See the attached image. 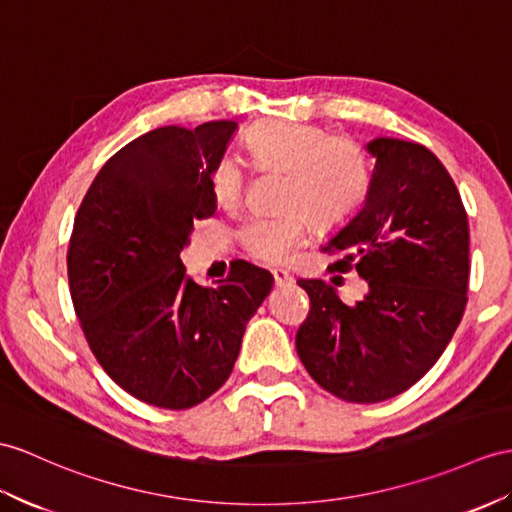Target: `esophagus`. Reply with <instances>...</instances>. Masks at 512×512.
<instances>
[{
	"label": "esophagus",
	"instance_id": "34e87169",
	"mask_svg": "<svg viewBox=\"0 0 512 512\" xmlns=\"http://www.w3.org/2000/svg\"><path fill=\"white\" fill-rule=\"evenodd\" d=\"M273 282H276L278 286H284V284H291L293 282V276L286 269H273Z\"/></svg>",
	"mask_w": 512,
	"mask_h": 512
}]
</instances>
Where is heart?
Returning <instances> with one entry per match:
<instances>
[{
  "instance_id": "1",
  "label": "heart",
  "mask_w": 512,
  "mask_h": 512,
  "mask_svg": "<svg viewBox=\"0 0 512 512\" xmlns=\"http://www.w3.org/2000/svg\"><path fill=\"white\" fill-rule=\"evenodd\" d=\"M245 152L258 169L284 171L280 215H256L243 223L239 239L258 260H282L302 243L306 218L319 230H334L354 217L369 186L363 149L343 136L302 121L267 119L247 130ZM245 191L243 169L223 158L213 171V195L221 208H234Z\"/></svg>"
}]
</instances>
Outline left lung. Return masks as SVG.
Wrapping results in <instances>:
<instances>
[{"mask_svg": "<svg viewBox=\"0 0 512 512\" xmlns=\"http://www.w3.org/2000/svg\"><path fill=\"white\" fill-rule=\"evenodd\" d=\"M358 213L326 249L336 271L356 269L367 293L345 304L323 280H297L310 297L299 360L345 402L376 404L410 389L439 360L467 304L469 226L450 173L428 147L378 136Z\"/></svg>", "mask_w": 512, "mask_h": 512, "instance_id": "8db88e82", "label": "left lung"}]
</instances>
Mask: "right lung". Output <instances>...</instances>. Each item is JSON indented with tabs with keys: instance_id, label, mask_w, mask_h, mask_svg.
Returning a JSON list of instances; mask_svg holds the SVG:
<instances>
[{
	"instance_id": "add662e5",
	"label": "right lung",
	"mask_w": 512,
	"mask_h": 512,
	"mask_svg": "<svg viewBox=\"0 0 512 512\" xmlns=\"http://www.w3.org/2000/svg\"><path fill=\"white\" fill-rule=\"evenodd\" d=\"M236 130L208 121L139 136L97 173L73 221L69 291L86 341L123 391L158 408H191L230 378L273 286L245 260L202 286L180 260L193 221L215 215L213 171Z\"/></svg>"
}]
</instances>
